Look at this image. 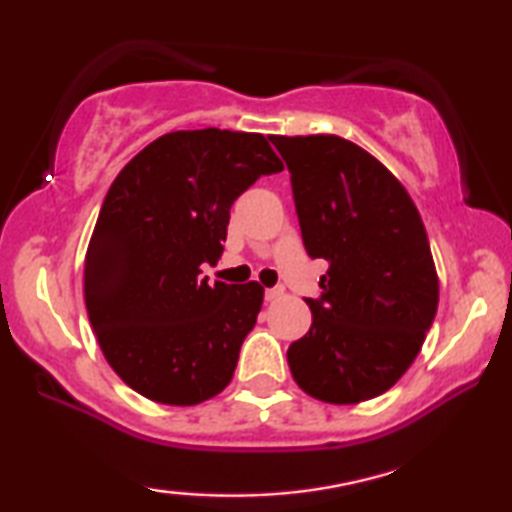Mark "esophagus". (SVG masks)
<instances>
[{
  "mask_svg": "<svg viewBox=\"0 0 512 512\" xmlns=\"http://www.w3.org/2000/svg\"><path fill=\"white\" fill-rule=\"evenodd\" d=\"M282 293H284L282 286H272V289H265V300H277Z\"/></svg>",
  "mask_w": 512,
  "mask_h": 512,
  "instance_id": "esophagus-1",
  "label": "esophagus"
}]
</instances>
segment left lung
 Instances as JSON below:
<instances>
[{"instance_id":"1","label":"left lung","mask_w":512,"mask_h":512,"mask_svg":"<svg viewBox=\"0 0 512 512\" xmlns=\"http://www.w3.org/2000/svg\"><path fill=\"white\" fill-rule=\"evenodd\" d=\"M291 172L310 258L328 261L312 326L286 359L324 403L375 398L401 380L438 310V275L422 216L380 160L335 135L270 137Z\"/></svg>"}]
</instances>
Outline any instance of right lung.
<instances>
[{
	"label": "right lung",
	"mask_w": 512,
	"mask_h": 512,
	"mask_svg": "<svg viewBox=\"0 0 512 512\" xmlns=\"http://www.w3.org/2000/svg\"><path fill=\"white\" fill-rule=\"evenodd\" d=\"M284 165L256 132L179 130L137 153L102 202L83 293L104 359L137 394L198 405L228 387L263 286L209 284L230 207Z\"/></svg>",
	"instance_id": "1"
}]
</instances>
